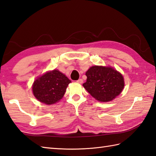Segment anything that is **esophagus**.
<instances>
[{
    "mask_svg": "<svg viewBox=\"0 0 156 156\" xmlns=\"http://www.w3.org/2000/svg\"><path fill=\"white\" fill-rule=\"evenodd\" d=\"M83 80L82 79H79V80L77 81V83H80V84L83 83Z\"/></svg>",
    "mask_w": 156,
    "mask_h": 156,
    "instance_id": "esophagus-1",
    "label": "esophagus"
}]
</instances>
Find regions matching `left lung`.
Instances as JSON below:
<instances>
[{
    "mask_svg": "<svg viewBox=\"0 0 156 156\" xmlns=\"http://www.w3.org/2000/svg\"><path fill=\"white\" fill-rule=\"evenodd\" d=\"M87 81L83 84L92 97L107 102L119 95L124 87L123 75L111 67L92 66L85 73Z\"/></svg>",
    "mask_w": 156,
    "mask_h": 156,
    "instance_id": "left-lung-1",
    "label": "left lung"
}]
</instances>
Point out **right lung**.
<instances>
[{
    "mask_svg": "<svg viewBox=\"0 0 156 156\" xmlns=\"http://www.w3.org/2000/svg\"><path fill=\"white\" fill-rule=\"evenodd\" d=\"M71 80L58 70L48 71L34 81L33 95L41 103L52 105L63 98Z\"/></svg>",
    "mask_w": 156,
    "mask_h": 156,
    "instance_id": "obj_1",
    "label": "right lung"
}]
</instances>
